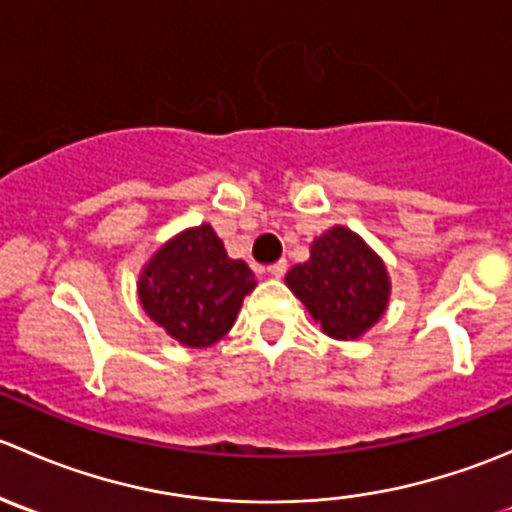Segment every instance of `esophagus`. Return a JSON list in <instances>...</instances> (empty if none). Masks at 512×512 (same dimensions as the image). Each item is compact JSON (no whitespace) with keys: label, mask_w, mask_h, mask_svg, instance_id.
Segmentation results:
<instances>
[{"label":"esophagus","mask_w":512,"mask_h":512,"mask_svg":"<svg viewBox=\"0 0 512 512\" xmlns=\"http://www.w3.org/2000/svg\"><path fill=\"white\" fill-rule=\"evenodd\" d=\"M267 272H270V277H277V280H280V277H285V272H287V260L275 262V265L267 267Z\"/></svg>","instance_id":"obj_1"}]
</instances>
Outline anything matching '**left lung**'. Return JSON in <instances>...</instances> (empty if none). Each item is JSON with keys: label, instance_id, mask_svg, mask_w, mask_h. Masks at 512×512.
I'll return each instance as SVG.
<instances>
[{"label": "left lung", "instance_id": "8db88e82", "mask_svg": "<svg viewBox=\"0 0 512 512\" xmlns=\"http://www.w3.org/2000/svg\"><path fill=\"white\" fill-rule=\"evenodd\" d=\"M294 297L332 339H359L389 304V272L381 257L349 227H332L312 242L309 260L285 277Z\"/></svg>", "mask_w": 512, "mask_h": 512}]
</instances>
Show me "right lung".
Instances as JSON below:
<instances>
[{
    "label": "right lung",
    "mask_w": 512,
    "mask_h": 512,
    "mask_svg": "<svg viewBox=\"0 0 512 512\" xmlns=\"http://www.w3.org/2000/svg\"><path fill=\"white\" fill-rule=\"evenodd\" d=\"M255 285L250 267L227 257L223 240L205 223L160 247L138 277V297L175 342L203 349L230 332Z\"/></svg>",
    "instance_id": "right-lung-1"
}]
</instances>
